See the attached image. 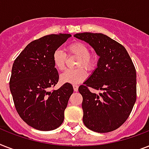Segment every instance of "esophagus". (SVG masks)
Returning a JSON list of instances; mask_svg holds the SVG:
<instances>
[{
  "label": "esophagus",
  "instance_id": "esophagus-1",
  "mask_svg": "<svg viewBox=\"0 0 149 149\" xmlns=\"http://www.w3.org/2000/svg\"><path fill=\"white\" fill-rule=\"evenodd\" d=\"M78 87L79 86H77V85H73V90H74V91H76V92L78 91Z\"/></svg>",
  "mask_w": 149,
  "mask_h": 149
}]
</instances>
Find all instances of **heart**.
I'll return each mask as SVG.
<instances>
[{"mask_svg":"<svg viewBox=\"0 0 149 149\" xmlns=\"http://www.w3.org/2000/svg\"><path fill=\"white\" fill-rule=\"evenodd\" d=\"M70 54L78 57L77 67L84 66L86 70H92L96 63L95 56L90 53L88 46L82 42L72 43L67 47ZM65 54L62 50L56 49L52 54V61L56 70H63L65 68ZM87 77L86 71L83 68L74 70H65L60 75V80L63 83L77 84L84 81Z\"/></svg>","mask_w":149,"mask_h":149,"instance_id":"obj_1","label":"heart"}]
</instances>
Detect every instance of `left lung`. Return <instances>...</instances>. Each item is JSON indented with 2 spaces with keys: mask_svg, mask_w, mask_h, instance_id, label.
<instances>
[{
  "mask_svg": "<svg viewBox=\"0 0 149 149\" xmlns=\"http://www.w3.org/2000/svg\"><path fill=\"white\" fill-rule=\"evenodd\" d=\"M74 37L88 43L99 56L97 67L79 87L83 96V121L98 133L114 131L129 117L136 100V70L122 45L101 33ZM90 88L103 92L97 95Z\"/></svg>",
  "mask_w": 149,
  "mask_h": 149,
  "instance_id": "1",
  "label": "left lung"
}]
</instances>
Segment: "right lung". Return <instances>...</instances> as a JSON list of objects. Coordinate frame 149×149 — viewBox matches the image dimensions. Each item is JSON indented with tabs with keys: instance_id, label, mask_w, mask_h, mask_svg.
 Returning a JSON list of instances; mask_svg holds the SVG:
<instances>
[{
	"instance_id": "1",
	"label": "right lung",
	"mask_w": 149,
	"mask_h": 149,
	"mask_svg": "<svg viewBox=\"0 0 149 149\" xmlns=\"http://www.w3.org/2000/svg\"><path fill=\"white\" fill-rule=\"evenodd\" d=\"M71 36L49 35L33 41L13 63L9 84L15 108L33 128L52 131L63 124L72 86L65 83L52 92L49 89L58 81L52 54Z\"/></svg>"
}]
</instances>
